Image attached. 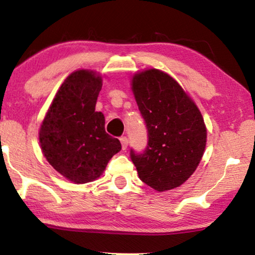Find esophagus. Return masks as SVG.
Instances as JSON below:
<instances>
[{"mask_svg": "<svg viewBox=\"0 0 255 255\" xmlns=\"http://www.w3.org/2000/svg\"><path fill=\"white\" fill-rule=\"evenodd\" d=\"M120 142H121V145H123V150H126L128 146V138L126 136H123V137H120Z\"/></svg>", "mask_w": 255, "mask_h": 255, "instance_id": "34e87169", "label": "esophagus"}]
</instances>
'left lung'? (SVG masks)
I'll return each instance as SVG.
<instances>
[{
  "label": "left lung",
  "instance_id": "1",
  "mask_svg": "<svg viewBox=\"0 0 255 255\" xmlns=\"http://www.w3.org/2000/svg\"><path fill=\"white\" fill-rule=\"evenodd\" d=\"M132 92L148 131L142 152L130 149L138 177L158 192L175 188L196 170L206 148L203 118L193 100L157 69L132 77Z\"/></svg>",
  "mask_w": 255,
  "mask_h": 255
}]
</instances>
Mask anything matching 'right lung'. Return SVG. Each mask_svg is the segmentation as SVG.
<instances>
[{
    "label": "right lung",
    "instance_id": "right-lung-1",
    "mask_svg": "<svg viewBox=\"0 0 255 255\" xmlns=\"http://www.w3.org/2000/svg\"><path fill=\"white\" fill-rule=\"evenodd\" d=\"M102 77L77 70L57 91L44 121L39 139L48 163L75 184L95 180L121 143L105 131V117L95 107Z\"/></svg>",
    "mask_w": 255,
    "mask_h": 255
}]
</instances>
